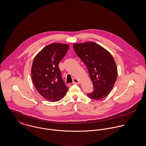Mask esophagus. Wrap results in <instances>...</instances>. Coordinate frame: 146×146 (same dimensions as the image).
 <instances>
[{
    "instance_id": "obj_1",
    "label": "esophagus",
    "mask_w": 146,
    "mask_h": 146,
    "mask_svg": "<svg viewBox=\"0 0 146 146\" xmlns=\"http://www.w3.org/2000/svg\"><path fill=\"white\" fill-rule=\"evenodd\" d=\"M73 83L76 84H80V82L77 79H74L73 80Z\"/></svg>"
}]
</instances>
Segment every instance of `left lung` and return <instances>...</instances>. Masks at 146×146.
<instances>
[{
	"mask_svg": "<svg viewBox=\"0 0 146 146\" xmlns=\"http://www.w3.org/2000/svg\"><path fill=\"white\" fill-rule=\"evenodd\" d=\"M74 49L88 68L94 90L87 94L95 100L104 98L112 89L117 77V68L111 54L94 42L74 43Z\"/></svg>",
	"mask_w": 146,
	"mask_h": 146,
	"instance_id": "8db88e82",
	"label": "left lung"
}]
</instances>
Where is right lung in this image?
<instances>
[{
	"label": "right lung",
	"mask_w": 146,
	"mask_h": 146,
	"mask_svg": "<svg viewBox=\"0 0 146 146\" xmlns=\"http://www.w3.org/2000/svg\"><path fill=\"white\" fill-rule=\"evenodd\" d=\"M69 44L52 43L35 57L31 75L38 93L49 102H57L65 96L68 87L64 83L58 64L66 55Z\"/></svg>",
	"instance_id": "obj_1"
}]
</instances>
